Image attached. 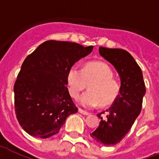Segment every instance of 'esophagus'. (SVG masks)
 <instances>
[{"label":"esophagus","mask_w":159,"mask_h":159,"mask_svg":"<svg viewBox=\"0 0 159 159\" xmlns=\"http://www.w3.org/2000/svg\"><path fill=\"white\" fill-rule=\"evenodd\" d=\"M79 112H80V114H84V115H89V112L85 111V110H84V109H80V108L79 109Z\"/></svg>","instance_id":"obj_1"}]
</instances>
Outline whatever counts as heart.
Instances as JSON below:
<instances>
[{
  "instance_id": "obj_1",
  "label": "heart",
  "mask_w": 159,
  "mask_h": 159,
  "mask_svg": "<svg viewBox=\"0 0 159 159\" xmlns=\"http://www.w3.org/2000/svg\"><path fill=\"white\" fill-rule=\"evenodd\" d=\"M113 76V71L106 63L89 62L83 69L75 65L67 75L69 91L76 99L89 84V91L80 97V103L88 108L99 104L107 106L115 101L120 91L119 82Z\"/></svg>"
}]
</instances>
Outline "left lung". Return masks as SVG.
Returning a JSON list of instances; mask_svg holds the SVG:
<instances>
[{"instance_id":"1","label":"left lung","mask_w":159,"mask_h":159,"mask_svg":"<svg viewBox=\"0 0 159 159\" xmlns=\"http://www.w3.org/2000/svg\"><path fill=\"white\" fill-rule=\"evenodd\" d=\"M99 51L114 66L121 80L119 96L106 110L105 118L101 116L105 111L97 114L101 120L99 127L90 134L96 142L110 146L124 139L139 115L146 89L141 69L128 51L102 46Z\"/></svg>"}]
</instances>
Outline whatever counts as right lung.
<instances>
[{
    "label": "right lung",
    "instance_id": "right-lung-1",
    "mask_svg": "<svg viewBox=\"0 0 159 159\" xmlns=\"http://www.w3.org/2000/svg\"><path fill=\"white\" fill-rule=\"evenodd\" d=\"M92 50V45L47 40L25 59L14 84V98L16 119L27 134L51 137L69 115L77 113L66 86L67 75Z\"/></svg>",
    "mask_w": 159,
    "mask_h": 159
}]
</instances>
